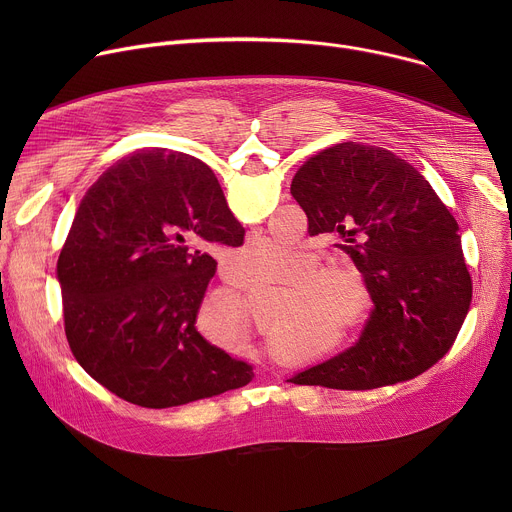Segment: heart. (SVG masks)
Segmentation results:
<instances>
[{
    "label": "heart",
    "instance_id": "b5f03b06",
    "mask_svg": "<svg viewBox=\"0 0 512 512\" xmlns=\"http://www.w3.org/2000/svg\"><path fill=\"white\" fill-rule=\"evenodd\" d=\"M300 261V251L275 239H255L245 243L233 259L235 273L249 285L289 279ZM318 259L304 255V261L291 281V289L281 298L273 330L289 336L298 330H314L326 304L338 300L340 285L354 281V267L342 259H330L318 265ZM204 312L221 334L223 348H239L251 338V320L247 304L237 294L216 291L206 302ZM281 340V336H275Z\"/></svg>",
    "mask_w": 512,
    "mask_h": 512
}]
</instances>
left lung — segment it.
Segmentation results:
<instances>
[{
	"label": "left lung",
	"instance_id": "left-lung-1",
	"mask_svg": "<svg viewBox=\"0 0 512 512\" xmlns=\"http://www.w3.org/2000/svg\"><path fill=\"white\" fill-rule=\"evenodd\" d=\"M310 235H336L367 283L371 316L344 352L294 385L367 391L415 379L454 344L472 302L458 223L429 182L385 148L336 143L291 182Z\"/></svg>",
	"mask_w": 512,
	"mask_h": 512
}]
</instances>
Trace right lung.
I'll return each instance as SVG.
<instances>
[{
	"instance_id": "obj_1",
	"label": "right lung",
	"mask_w": 512,
	"mask_h": 512,
	"mask_svg": "<svg viewBox=\"0 0 512 512\" xmlns=\"http://www.w3.org/2000/svg\"><path fill=\"white\" fill-rule=\"evenodd\" d=\"M245 229L212 170L166 150L111 166L85 194L58 257L64 332L81 367L139 407L245 387L253 367L196 328L216 245Z\"/></svg>"
}]
</instances>
